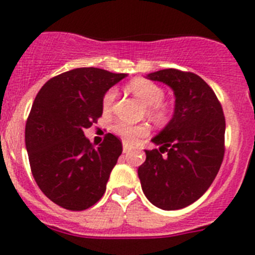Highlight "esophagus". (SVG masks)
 Listing matches in <instances>:
<instances>
[{
	"label": "esophagus",
	"mask_w": 255,
	"mask_h": 255,
	"mask_svg": "<svg viewBox=\"0 0 255 255\" xmlns=\"http://www.w3.org/2000/svg\"><path fill=\"white\" fill-rule=\"evenodd\" d=\"M131 149H132L131 145H129V144L124 143V145H123V150H124V153H129L130 150H131Z\"/></svg>",
	"instance_id": "obj_1"
}]
</instances>
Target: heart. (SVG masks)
<instances>
[{
  "mask_svg": "<svg viewBox=\"0 0 255 255\" xmlns=\"http://www.w3.org/2000/svg\"><path fill=\"white\" fill-rule=\"evenodd\" d=\"M128 88L132 94H135L145 105V114L154 123L163 125V124H167L170 121L171 116H172V106L162 101L164 97L163 88L155 84L152 80L144 78H135L130 80ZM116 94L117 92L115 88H110L103 94V111H111L115 100H116ZM111 130L120 138H123L126 143H132L138 138L145 136L149 132L148 126L144 125V124L131 125V124H128L125 121H116L111 126Z\"/></svg>",
  "mask_w": 255,
  "mask_h": 255,
  "instance_id": "heart-1",
  "label": "heart"
}]
</instances>
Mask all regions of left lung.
Instances as JSON below:
<instances>
[{"label":"left lung","mask_w":255,"mask_h":255,"mask_svg":"<svg viewBox=\"0 0 255 255\" xmlns=\"http://www.w3.org/2000/svg\"><path fill=\"white\" fill-rule=\"evenodd\" d=\"M148 79L170 85L176 105L172 120L152 139L161 148L145 150L147 158L139 166L141 189L158 208H185L208 190L224 161V110L197 74L164 69Z\"/></svg>","instance_id":"1"}]
</instances>
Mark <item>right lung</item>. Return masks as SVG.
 I'll list each match as a JSON object with an SVG mask.
<instances>
[{"label":"right lung","instance_id":"right-lung-1","mask_svg":"<svg viewBox=\"0 0 255 255\" xmlns=\"http://www.w3.org/2000/svg\"><path fill=\"white\" fill-rule=\"evenodd\" d=\"M125 76L79 67L49 79L35 97L25 125L30 170L43 194L62 208L84 211L105 194L123 144L108 132L94 148L84 130L102 116L103 94Z\"/></svg>","mask_w":255,"mask_h":255}]
</instances>
